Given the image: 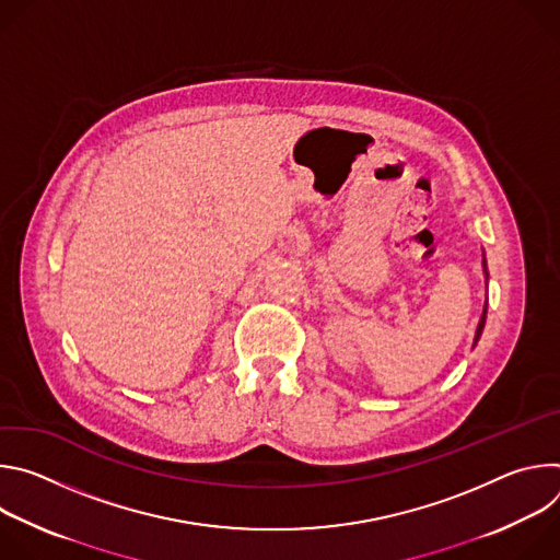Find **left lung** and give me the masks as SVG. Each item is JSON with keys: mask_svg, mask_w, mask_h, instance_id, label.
Segmentation results:
<instances>
[{"mask_svg": "<svg viewBox=\"0 0 560 560\" xmlns=\"http://www.w3.org/2000/svg\"><path fill=\"white\" fill-rule=\"evenodd\" d=\"M483 272H486V281H488V279H490V272H488L486 253H483ZM486 318H488V299H486V303H483V312H481V318H478V326H476V332H474V343H471V348H476L478 339H481V335H483V328H486Z\"/></svg>", "mask_w": 560, "mask_h": 560, "instance_id": "1", "label": "left lung"}]
</instances>
